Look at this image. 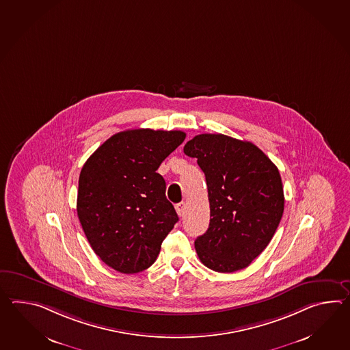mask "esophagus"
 <instances>
[{"label": "esophagus", "mask_w": 350, "mask_h": 350, "mask_svg": "<svg viewBox=\"0 0 350 350\" xmlns=\"http://www.w3.org/2000/svg\"><path fill=\"white\" fill-rule=\"evenodd\" d=\"M176 211H177L179 217H183V216H185V212H186V203H177V204H176Z\"/></svg>", "instance_id": "34e87169"}]
</instances>
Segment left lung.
I'll use <instances>...</instances> for the list:
<instances>
[{
  "label": "left lung",
  "mask_w": 350,
  "mask_h": 350,
  "mask_svg": "<svg viewBox=\"0 0 350 350\" xmlns=\"http://www.w3.org/2000/svg\"><path fill=\"white\" fill-rule=\"evenodd\" d=\"M185 154L197 158L207 182L210 227L194 247L217 272L247 267L271 241L284 213L279 170L255 144L224 134H200Z\"/></svg>",
  "instance_id": "obj_1"
}]
</instances>
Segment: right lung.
<instances>
[{"label":"right lung","instance_id":"1","mask_svg":"<svg viewBox=\"0 0 350 350\" xmlns=\"http://www.w3.org/2000/svg\"><path fill=\"white\" fill-rule=\"evenodd\" d=\"M185 138L180 131L129 129L105 140L83 165L79 221L94 252L111 269L137 273L154 264L178 221L157 170Z\"/></svg>","mask_w":350,"mask_h":350}]
</instances>
